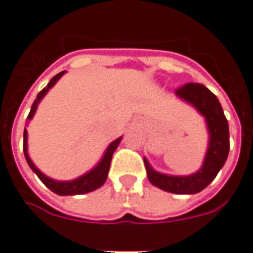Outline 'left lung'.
I'll use <instances>...</instances> for the list:
<instances>
[{
  "label": "left lung",
  "instance_id": "8db88e82",
  "mask_svg": "<svg viewBox=\"0 0 253 253\" xmlns=\"http://www.w3.org/2000/svg\"><path fill=\"white\" fill-rule=\"evenodd\" d=\"M176 94L194 104L198 111L206 116L211 137L203 167L195 174L186 177L167 176L155 172L146 159L145 167L150 182L154 186L173 194H197L216 178L217 173L226 162L230 150L229 124L217 97L204 85L187 83L183 86L177 87Z\"/></svg>",
  "mask_w": 253,
  "mask_h": 253
}]
</instances>
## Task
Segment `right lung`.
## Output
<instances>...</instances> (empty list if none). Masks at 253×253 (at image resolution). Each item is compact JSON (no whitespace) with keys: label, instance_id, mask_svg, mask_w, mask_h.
I'll return each instance as SVG.
<instances>
[{"label":"right lung","instance_id":"right-lung-1","mask_svg":"<svg viewBox=\"0 0 253 253\" xmlns=\"http://www.w3.org/2000/svg\"><path fill=\"white\" fill-rule=\"evenodd\" d=\"M63 74H64V71H62V72H59L58 75H55V76L50 80L47 86L43 87L42 90L37 94V98L35 99V102H33L32 108H31V111H29L28 119H32V116L35 115V112H36L39 102L42 99V97L47 93V90H49L50 87L55 84L56 81L59 80L60 76H62ZM23 138H24V141H23V151H24V156H26V160L27 163H28V166L31 167V169H32L33 172L36 173L37 177L42 181L43 185H45L47 189L51 190L53 193L58 194V195H76V194H85V193H89V191H93V190L98 189V187H101L102 185L106 182V178H107L112 155H114L115 150L118 149L119 143H120V141H122V137L118 139H115L111 145L108 146V149L106 150V152H104L103 159L99 162V164H98L95 168L91 169L90 172L84 174V176H81L80 178L74 179V181L60 182V181H54V179L49 178V177H46L45 174H42V173L40 172L39 169L35 167V164L31 162V159H29V156H28V152H27V129H24Z\"/></svg>","mask_w":253,"mask_h":253}]
</instances>
